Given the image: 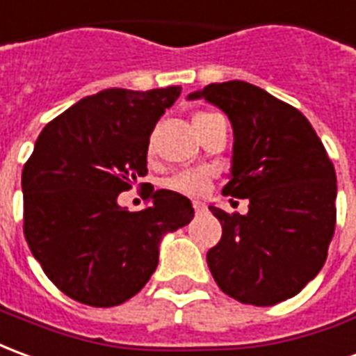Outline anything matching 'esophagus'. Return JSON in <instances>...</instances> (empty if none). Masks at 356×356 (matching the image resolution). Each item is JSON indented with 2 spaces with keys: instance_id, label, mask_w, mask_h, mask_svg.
<instances>
[{
  "instance_id": "esophagus-1",
  "label": "esophagus",
  "mask_w": 356,
  "mask_h": 356,
  "mask_svg": "<svg viewBox=\"0 0 356 356\" xmlns=\"http://www.w3.org/2000/svg\"><path fill=\"white\" fill-rule=\"evenodd\" d=\"M193 209H195V213L197 214L205 213V203H203V201H193Z\"/></svg>"
}]
</instances>
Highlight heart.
I'll return each instance as SVG.
<instances>
[{
  "instance_id": "heart-1",
  "label": "heart",
  "mask_w": 356,
  "mask_h": 356,
  "mask_svg": "<svg viewBox=\"0 0 356 356\" xmlns=\"http://www.w3.org/2000/svg\"><path fill=\"white\" fill-rule=\"evenodd\" d=\"M168 186L184 195H201L209 188V170H188L176 174Z\"/></svg>"
}]
</instances>
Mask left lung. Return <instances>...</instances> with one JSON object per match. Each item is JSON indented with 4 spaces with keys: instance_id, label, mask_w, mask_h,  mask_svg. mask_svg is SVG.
Here are the masks:
<instances>
[{
    "instance_id": "8db88e82",
    "label": "left lung",
    "mask_w": 356,
    "mask_h": 356,
    "mask_svg": "<svg viewBox=\"0 0 356 356\" xmlns=\"http://www.w3.org/2000/svg\"><path fill=\"white\" fill-rule=\"evenodd\" d=\"M188 99H205L228 117L234 145L222 193L249 199L247 214L209 205L222 224V238L207 253L214 282L239 303L286 301L326 263L335 228L334 165L303 113L263 88L216 82Z\"/></svg>"
}]
</instances>
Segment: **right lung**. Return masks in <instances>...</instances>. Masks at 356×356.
<instances>
[{
	"label": "right lung",
	"mask_w": 356,
	"mask_h": 356,
	"mask_svg": "<svg viewBox=\"0 0 356 356\" xmlns=\"http://www.w3.org/2000/svg\"><path fill=\"white\" fill-rule=\"evenodd\" d=\"M180 92L103 90L38 136L22 168L24 236L47 278L74 301H128L157 268L163 238L191 222V201L170 190L153 191L138 213L118 205V193L147 172L151 134Z\"/></svg>",
	"instance_id": "add662e5"
}]
</instances>
